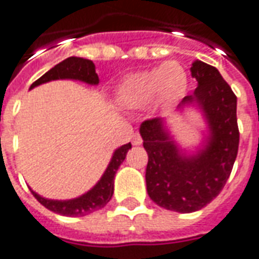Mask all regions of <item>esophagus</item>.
<instances>
[{
	"mask_svg": "<svg viewBox=\"0 0 259 259\" xmlns=\"http://www.w3.org/2000/svg\"><path fill=\"white\" fill-rule=\"evenodd\" d=\"M133 144L135 145V146H138V145L142 144V138H141V135H139V134H135V135H134Z\"/></svg>",
	"mask_w": 259,
	"mask_h": 259,
	"instance_id": "esophagus-1",
	"label": "esophagus"
}]
</instances>
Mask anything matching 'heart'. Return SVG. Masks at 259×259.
I'll list each match as a JSON object with an SVG mask.
<instances>
[{"label": "heart", "instance_id": "1", "mask_svg": "<svg viewBox=\"0 0 259 259\" xmlns=\"http://www.w3.org/2000/svg\"><path fill=\"white\" fill-rule=\"evenodd\" d=\"M188 78L177 62H164L126 76L115 91V102L128 110L144 109L150 103L170 109L185 96Z\"/></svg>", "mask_w": 259, "mask_h": 259}]
</instances>
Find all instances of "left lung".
<instances>
[{"mask_svg":"<svg viewBox=\"0 0 259 259\" xmlns=\"http://www.w3.org/2000/svg\"><path fill=\"white\" fill-rule=\"evenodd\" d=\"M191 75L198 82L176 113L195 109L202 115L205 131L201 145L188 150L177 142L167 118L144 121L139 134L148 152L146 191L160 208L191 213L219 195L237 157V97L212 65L195 60Z\"/></svg>","mask_w":259,"mask_h":259,"instance_id":"obj_1","label":"left lung"}]
</instances>
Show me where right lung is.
Wrapping results in <instances>:
<instances>
[{
    "label": "right lung",
    "instance_id": "1",
    "mask_svg": "<svg viewBox=\"0 0 259 259\" xmlns=\"http://www.w3.org/2000/svg\"><path fill=\"white\" fill-rule=\"evenodd\" d=\"M58 79H72L79 80L88 85H99V76L96 74V67L93 61L80 58V57H69L60 64H57L54 68H51L43 76H40L34 83H32L30 89ZM130 149H131V144L117 148L113 152V156L100 180L89 191H86L79 197L72 198V199H49V198L38 195L32 188L30 191L38 202L54 213L62 214V216H86V214L93 213L99 209L104 208L113 197L115 173L121 163L124 162Z\"/></svg>",
    "mask_w": 259,
    "mask_h": 259
}]
</instances>
